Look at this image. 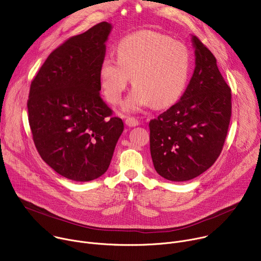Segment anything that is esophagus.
I'll use <instances>...</instances> for the list:
<instances>
[{"label":"esophagus","mask_w":261,"mask_h":261,"mask_svg":"<svg viewBox=\"0 0 261 261\" xmlns=\"http://www.w3.org/2000/svg\"><path fill=\"white\" fill-rule=\"evenodd\" d=\"M125 123H126V125L129 126V127H135V126H138V125H139V121H138L137 119H135V118H132V117L127 118L126 121H125Z\"/></svg>","instance_id":"obj_1"}]
</instances>
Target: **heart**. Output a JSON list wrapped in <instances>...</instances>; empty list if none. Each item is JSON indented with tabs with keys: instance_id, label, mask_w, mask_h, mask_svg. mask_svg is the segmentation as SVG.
Masks as SVG:
<instances>
[{
	"instance_id": "b5f03b06",
	"label": "heart",
	"mask_w": 261,
	"mask_h": 261,
	"mask_svg": "<svg viewBox=\"0 0 261 261\" xmlns=\"http://www.w3.org/2000/svg\"><path fill=\"white\" fill-rule=\"evenodd\" d=\"M118 59L106 57L100 66L105 98L120 103L132 76L135 86L124 104L127 111L173 104L185 91L190 72V53L185 44L155 31L130 34L118 43Z\"/></svg>"
}]
</instances>
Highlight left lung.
Masks as SVG:
<instances>
[{"instance_id":"left-lung-1","label":"left lung","mask_w":261,"mask_h":261,"mask_svg":"<svg viewBox=\"0 0 261 261\" xmlns=\"http://www.w3.org/2000/svg\"><path fill=\"white\" fill-rule=\"evenodd\" d=\"M195 69L180 100L151 120L150 147L156 171L168 180L192 179L220 156L231 118V90L212 51L192 37Z\"/></svg>"}]
</instances>
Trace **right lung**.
Segmentation results:
<instances>
[{"mask_svg":"<svg viewBox=\"0 0 261 261\" xmlns=\"http://www.w3.org/2000/svg\"><path fill=\"white\" fill-rule=\"evenodd\" d=\"M110 30L102 21L67 39L31 83L27 105L35 146L43 161L72 180L101 176L124 130L99 94Z\"/></svg>","mask_w":261,"mask_h":261,"instance_id":"obj_1","label":"right lung"}]
</instances>
